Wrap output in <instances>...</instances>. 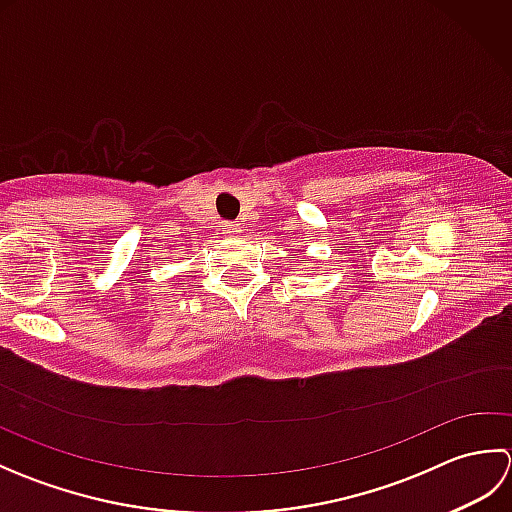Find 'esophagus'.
<instances>
[{
  "instance_id": "1",
  "label": "esophagus",
  "mask_w": 512,
  "mask_h": 512,
  "mask_svg": "<svg viewBox=\"0 0 512 512\" xmlns=\"http://www.w3.org/2000/svg\"><path fill=\"white\" fill-rule=\"evenodd\" d=\"M239 233H242V224H237V222L226 224V235L228 237H237Z\"/></svg>"
}]
</instances>
